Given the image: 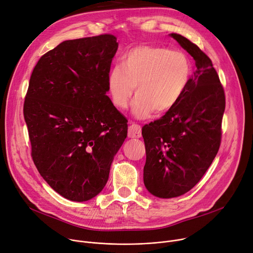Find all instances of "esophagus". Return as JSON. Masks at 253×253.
Masks as SVG:
<instances>
[{"mask_svg":"<svg viewBox=\"0 0 253 253\" xmlns=\"http://www.w3.org/2000/svg\"><path fill=\"white\" fill-rule=\"evenodd\" d=\"M129 138H140L141 137V127L137 124H132L128 129Z\"/></svg>","mask_w":253,"mask_h":253,"instance_id":"esophagus-1","label":"esophagus"}]
</instances>
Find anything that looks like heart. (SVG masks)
Instances as JSON below:
<instances>
[{"label":"heart","instance_id":"obj_1","mask_svg":"<svg viewBox=\"0 0 253 253\" xmlns=\"http://www.w3.org/2000/svg\"><path fill=\"white\" fill-rule=\"evenodd\" d=\"M193 75L190 56L158 45H140L125 52L120 65L107 76L108 95L115 108L126 109L136 86L131 111L137 119L174 108L186 94Z\"/></svg>","mask_w":253,"mask_h":253}]
</instances>
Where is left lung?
Listing matches in <instances>:
<instances>
[{
    "label": "left lung",
    "instance_id": "8db88e82",
    "mask_svg": "<svg viewBox=\"0 0 253 253\" xmlns=\"http://www.w3.org/2000/svg\"><path fill=\"white\" fill-rule=\"evenodd\" d=\"M170 36L193 56L197 70L179 103L142 128L144 185L162 199L186 194L209 169L220 147L225 111L224 89L211 59L186 37Z\"/></svg>",
    "mask_w": 253,
    "mask_h": 253
}]
</instances>
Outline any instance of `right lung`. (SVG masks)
<instances>
[{"instance_id":"obj_1","label":"right lung","mask_w":253,"mask_h":253,"mask_svg":"<svg viewBox=\"0 0 253 253\" xmlns=\"http://www.w3.org/2000/svg\"><path fill=\"white\" fill-rule=\"evenodd\" d=\"M118 49L111 34L65 40L40 57L24 102L33 162L63 198L84 202L102 192L127 137V119L107 96Z\"/></svg>"}]
</instances>
